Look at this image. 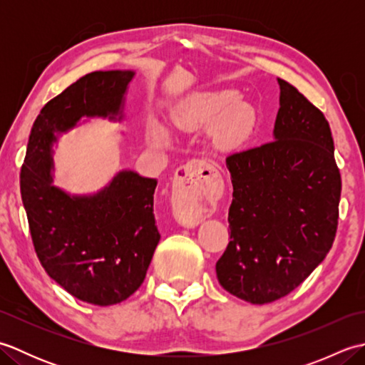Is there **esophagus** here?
I'll use <instances>...</instances> for the list:
<instances>
[{"instance_id": "1", "label": "esophagus", "mask_w": 365, "mask_h": 365, "mask_svg": "<svg viewBox=\"0 0 365 365\" xmlns=\"http://www.w3.org/2000/svg\"><path fill=\"white\" fill-rule=\"evenodd\" d=\"M205 169L212 175V168L202 161H190L183 166L185 177L175 185L173 195V208L177 220L185 226H196L202 221L204 216L212 210L208 202V175Z\"/></svg>"}]
</instances>
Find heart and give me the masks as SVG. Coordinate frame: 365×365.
<instances>
[{
	"mask_svg": "<svg viewBox=\"0 0 365 365\" xmlns=\"http://www.w3.org/2000/svg\"><path fill=\"white\" fill-rule=\"evenodd\" d=\"M238 92L234 89H220L196 94L185 102L175 114V125L180 128H196L215 123V136L222 144H237L251 133L255 123L252 108L235 102ZM150 135L155 141L163 138V131L152 125Z\"/></svg>",
	"mask_w": 365,
	"mask_h": 365,
	"instance_id": "heart-1",
	"label": "heart"
}]
</instances>
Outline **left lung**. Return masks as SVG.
I'll list each match as a JSON object with an SVG mask.
<instances>
[{
    "instance_id": "8db88e82",
    "label": "left lung",
    "mask_w": 365,
    "mask_h": 365,
    "mask_svg": "<svg viewBox=\"0 0 365 365\" xmlns=\"http://www.w3.org/2000/svg\"><path fill=\"white\" fill-rule=\"evenodd\" d=\"M277 83L274 141L226 158L230 242L216 276L252 304L284 298L327 257L342 190L327 118L290 83Z\"/></svg>"
}]
</instances>
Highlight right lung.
<instances>
[{
    "label": "right lung",
    "instance_id": "1",
    "mask_svg": "<svg viewBox=\"0 0 365 365\" xmlns=\"http://www.w3.org/2000/svg\"><path fill=\"white\" fill-rule=\"evenodd\" d=\"M131 71L92 72L46 103L31 130L20 191L38 260L72 297L96 306L127 299L150 265L160 232L155 224V178L120 170L92 196L53 187L51 144L83 115L122 119Z\"/></svg>",
    "mask_w": 365,
    "mask_h": 365
}]
</instances>
